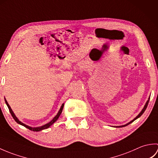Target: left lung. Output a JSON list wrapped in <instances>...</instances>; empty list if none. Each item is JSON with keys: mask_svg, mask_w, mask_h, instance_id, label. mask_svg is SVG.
Wrapping results in <instances>:
<instances>
[{"mask_svg": "<svg viewBox=\"0 0 158 158\" xmlns=\"http://www.w3.org/2000/svg\"><path fill=\"white\" fill-rule=\"evenodd\" d=\"M149 99L148 100H147V102H146V104H145V106H144V108L143 109V110H141V112H140L139 114V115H138V116H136V118H135V119H134L132 121H131V122H129L128 123H127V124H126V125H123V126H118V127H124V126H127V125H129V124L130 123H132V122H134V121H135V120H136V119H138L139 118V117H140V116H141L142 115H143V113L144 112H145V110H146V109H147V106H148V103H149Z\"/></svg>", "mask_w": 158, "mask_h": 158, "instance_id": "obj_1", "label": "left lung"}]
</instances>
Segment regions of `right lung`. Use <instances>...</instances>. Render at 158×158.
Here are the masks:
<instances>
[{"label": "right lung", "mask_w": 158, "mask_h": 158, "mask_svg": "<svg viewBox=\"0 0 158 158\" xmlns=\"http://www.w3.org/2000/svg\"><path fill=\"white\" fill-rule=\"evenodd\" d=\"M5 102H6V105H7V106H8V108H9V112L11 113V115H12V117H13V118L14 119V120L15 121V122L18 123H19V124H20V125H22V126H24V127H26V128H28V129H29L30 130H32V131H34V132H39V131H41V130H45V129H47V128H48V127H49V126H51L52 124L54 123L58 119V118H59V117H60V114L62 113V109H63V107H64V104H62V106H61V107H60V110L58 111V114H57V115H56V117H54V118H53L51 122H49L48 123H47V124H45V125H44V126H41V127H30V126H26V124H24V123H22L21 122H20V121H19V119L17 118V117H15V114L13 113V110H11V107H10V106L9 105V104H8V102H7V101H6V99H5Z\"/></svg>", "instance_id": "add662e5"}]
</instances>
